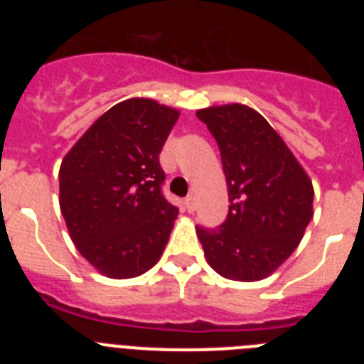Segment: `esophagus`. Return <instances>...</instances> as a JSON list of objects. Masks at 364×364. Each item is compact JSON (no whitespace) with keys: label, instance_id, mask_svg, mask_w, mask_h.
Listing matches in <instances>:
<instances>
[{"label":"esophagus","instance_id":"34e87169","mask_svg":"<svg viewBox=\"0 0 364 364\" xmlns=\"http://www.w3.org/2000/svg\"><path fill=\"white\" fill-rule=\"evenodd\" d=\"M184 205H186V210H188L189 213H193V211H195V208H197V202H195V197H193V195H189V197L184 200Z\"/></svg>","mask_w":364,"mask_h":364}]
</instances>
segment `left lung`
Segmentation results:
<instances>
[{"instance_id":"left-lung-1","label":"left lung","mask_w":364,"mask_h":364,"mask_svg":"<svg viewBox=\"0 0 364 364\" xmlns=\"http://www.w3.org/2000/svg\"><path fill=\"white\" fill-rule=\"evenodd\" d=\"M220 149L230 211L217 230L197 228L208 264L231 281L269 277L314 217L310 176L279 133L242 104L197 111Z\"/></svg>"}]
</instances>
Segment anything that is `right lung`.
<instances>
[{
  "mask_svg": "<svg viewBox=\"0 0 364 364\" xmlns=\"http://www.w3.org/2000/svg\"><path fill=\"white\" fill-rule=\"evenodd\" d=\"M180 112L151 98L112 105L60 166V210L102 275L138 277L162 257L178 215L164 198L159 154Z\"/></svg>",
  "mask_w": 364,
  "mask_h": 364,
  "instance_id": "right-lung-1",
  "label": "right lung"
}]
</instances>
